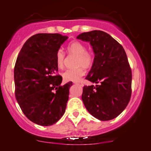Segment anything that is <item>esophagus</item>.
<instances>
[{
	"mask_svg": "<svg viewBox=\"0 0 151 151\" xmlns=\"http://www.w3.org/2000/svg\"><path fill=\"white\" fill-rule=\"evenodd\" d=\"M74 84H76V85H82V84L81 83V82H74Z\"/></svg>",
	"mask_w": 151,
	"mask_h": 151,
	"instance_id": "34e87169",
	"label": "esophagus"
}]
</instances>
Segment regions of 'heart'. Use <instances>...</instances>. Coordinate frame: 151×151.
<instances>
[{
	"label": "heart",
	"instance_id": "heart-1",
	"mask_svg": "<svg viewBox=\"0 0 151 151\" xmlns=\"http://www.w3.org/2000/svg\"><path fill=\"white\" fill-rule=\"evenodd\" d=\"M67 52L69 54L77 56L75 66H79L74 69H67L62 74L63 80L66 82H77L85 74L83 67L90 68L93 65L94 57L90 52L87 51V47L82 42L74 41L67 46ZM56 65L59 69H62L64 65L65 54L62 50H58L55 54Z\"/></svg>",
	"mask_w": 151,
	"mask_h": 151
}]
</instances>
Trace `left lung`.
<instances>
[{
  "mask_svg": "<svg viewBox=\"0 0 151 151\" xmlns=\"http://www.w3.org/2000/svg\"><path fill=\"white\" fill-rule=\"evenodd\" d=\"M77 38L90 42L95 54L85 79L99 83L84 86V105L95 118L101 121L113 119L124 110L132 94V71L124 49L101 30L83 32Z\"/></svg>",
  "mask_w": 151,
  "mask_h": 151,
  "instance_id": "obj_1",
  "label": "left lung"
}]
</instances>
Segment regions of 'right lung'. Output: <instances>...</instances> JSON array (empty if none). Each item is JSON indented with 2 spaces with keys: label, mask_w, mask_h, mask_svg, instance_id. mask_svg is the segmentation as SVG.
I'll return each instance as SVG.
<instances>
[{
  "label": "right lung",
  "mask_w": 151,
  "mask_h": 151,
  "mask_svg": "<svg viewBox=\"0 0 151 151\" xmlns=\"http://www.w3.org/2000/svg\"><path fill=\"white\" fill-rule=\"evenodd\" d=\"M67 36L40 33L22 47L14 67L15 96L22 112L31 122L50 126L62 117L72 82L61 85L55 54Z\"/></svg>",
  "instance_id": "1"
}]
</instances>
